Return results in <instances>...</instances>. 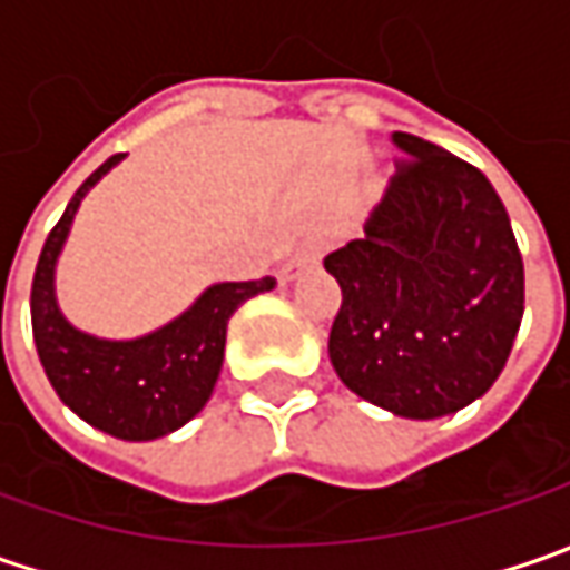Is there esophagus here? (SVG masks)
<instances>
[{
	"label": "esophagus",
	"instance_id": "34e87169",
	"mask_svg": "<svg viewBox=\"0 0 570 570\" xmlns=\"http://www.w3.org/2000/svg\"><path fill=\"white\" fill-rule=\"evenodd\" d=\"M323 250H326V240L323 237H307L301 247L295 250V256L285 263V269H282V278L285 282H292V278H297V275L304 273L307 266H314V263H320V256H323Z\"/></svg>",
	"mask_w": 570,
	"mask_h": 570
}]
</instances>
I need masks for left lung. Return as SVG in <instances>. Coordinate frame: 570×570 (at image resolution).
<instances>
[{"instance_id": "left-lung-1", "label": "left lung", "mask_w": 570, "mask_h": 570, "mask_svg": "<svg viewBox=\"0 0 570 570\" xmlns=\"http://www.w3.org/2000/svg\"><path fill=\"white\" fill-rule=\"evenodd\" d=\"M364 234L323 266L340 282L330 362L367 403L441 419L504 371L523 320V256L508 208L470 161L409 132Z\"/></svg>"}]
</instances>
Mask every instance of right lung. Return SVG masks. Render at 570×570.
<instances>
[{"label":"right lung","instance_id":"1","mask_svg":"<svg viewBox=\"0 0 570 570\" xmlns=\"http://www.w3.org/2000/svg\"><path fill=\"white\" fill-rule=\"evenodd\" d=\"M122 155L104 165L76 189L62 218L50 230L31 285L33 345L56 396L104 434L122 441H155L184 428L208 403L225 362L230 314L250 297L273 292L275 278L222 282L206 288L187 314L142 340H98L59 314L53 295L56 256L62 250L85 193Z\"/></svg>","mask_w":570,"mask_h":570}]
</instances>
